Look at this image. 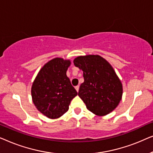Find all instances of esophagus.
<instances>
[{"label":"esophagus","mask_w":153,"mask_h":153,"mask_svg":"<svg viewBox=\"0 0 153 153\" xmlns=\"http://www.w3.org/2000/svg\"><path fill=\"white\" fill-rule=\"evenodd\" d=\"M75 89L76 90L77 92H79V85H76V86H75Z\"/></svg>","instance_id":"34e87169"}]
</instances>
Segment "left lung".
<instances>
[{
    "mask_svg": "<svg viewBox=\"0 0 153 153\" xmlns=\"http://www.w3.org/2000/svg\"><path fill=\"white\" fill-rule=\"evenodd\" d=\"M74 64L83 72L78 95L88 109L98 116L113 111L122 100L123 84L109 62L99 55H86L76 57Z\"/></svg>",
    "mask_w": 153,
    "mask_h": 153,
    "instance_id": "8db88e82",
    "label": "left lung"
}]
</instances>
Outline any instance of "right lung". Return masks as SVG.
<instances>
[{"instance_id": "obj_1", "label": "right lung", "mask_w": 153, "mask_h": 153, "mask_svg": "<svg viewBox=\"0 0 153 153\" xmlns=\"http://www.w3.org/2000/svg\"><path fill=\"white\" fill-rule=\"evenodd\" d=\"M70 60L55 58L47 62L37 74L31 88L33 104L39 112L51 119L68 111L77 92L67 76Z\"/></svg>"}]
</instances>
